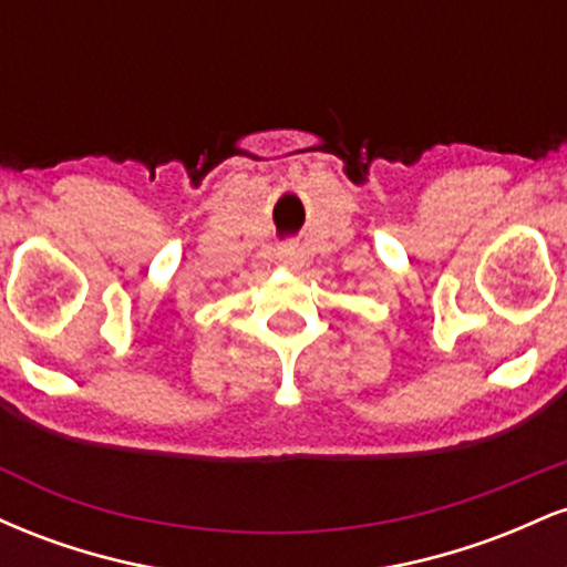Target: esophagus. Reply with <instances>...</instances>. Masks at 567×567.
I'll list each match as a JSON object with an SVG mask.
<instances>
[{
    "label": "esophagus",
    "mask_w": 567,
    "mask_h": 567,
    "mask_svg": "<svg viewBox=\"0 0 567 567\" xmlns=\"http://www.w3.org/2000/svg\"><path fill=\"white\" fill-rule=\"evenodd\" d=\"M285 264H288V266H298V252H296V250L285 252Z\"/></svg>",
    "instance_id": "34e87169"
}]
</instances>
